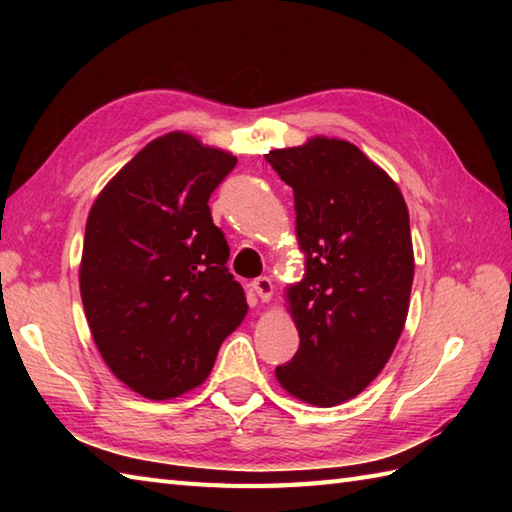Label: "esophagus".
I'll return each instance as SVG.
<instances>
[{
    "label": "esophagus",
    "instance_id": "obj_1",
    "mask_svg": "<svg viewBox=\"0 0 512 512\" xmlns=\"http://www.w3.org/2000/svg\"><path fill=\"white\" fill-rule=\"evenodd\" d=\"M253 290H255V295L262 299V301L273 299V281H270L268 277H257L253 281Z\"/></svg>",
    "mask_w": 512,
    "mask_h": 512
}]
</instances>
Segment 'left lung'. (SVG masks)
Here are the masks:
<instances>
[{"label":"left lung","mask_w":512,"mask_h":512,"mask_svg":"<svg viewBox=\"0 0 512 512\" xmlns=\"http://www.w3.org/2000/svg\"><path fill=\"white\" fill-rule=\"evenodd\" d=\"M295 191L306 277L288 290L299 350L275 369L288 394L334 407L372 383L405 328L413 284L409 211L396 182L336 138L266 154Z\"/></svg>","instance_id":"left-lung-1"}]
</instances>
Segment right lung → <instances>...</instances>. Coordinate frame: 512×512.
<instances>
[{"instance_id":"add662e5","label":"right lung","mask_w":512,"mask_h":512,"mask_svg":"<svg viewBox=\"0 0 512 512\" xmlns=\"http://www.w3.org/2000/svg\"><path fill=\"white\" fill-rule=\"evenodd\" d=\"M235 165L226 151L173 132L138 151L90 211L79 277L85 317L112 374L145 398L202 385L246 317L209 209Z\"/></svg>"}]
</instances>
